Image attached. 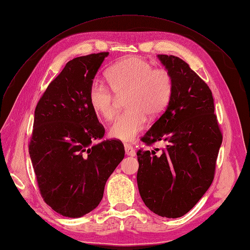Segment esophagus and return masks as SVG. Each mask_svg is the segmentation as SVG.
Segmentation results:
<instances>
[{
  "mask_svg": "<svg viewBox=\"0 0 250 250\" xmlns=\"http://www.w3.org/2000/svg\"><path fill=\"white\" fill-rule=\"evenodd\" d=\"M124 148H125L126 155H128V156H134L135 155V150L129 145V144H125Z\"/></svg>",
  "mask_w": 250,
  "mask_h": 250,
  "instance_id": "esophagus-1",
  "label": "esophagus"
}]
</instances>
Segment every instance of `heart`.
Listing matches in <instances>:
<instances>
[{"label": "heart", "mask_w": 250, "mask_h": 250, "mask_svg": "<svg viewBox=\"0 0 250 250\" xmlns=\"http://www.w3.org/2000/svg\"><path fill=\"white\" fill-rule=\"evenodd\" d=\"M106 77L117 97L126 95L124 106L127 110L112 123L109 135L112 139L131 142L145 128L147 116L156 118L168 106L173 88L172 78L166 70L153 69L147 60L138 56L126 57L111 65ZM114 95L98 80H94L89 86L90 106L106 121H110L116 113Z\"/></svg>", "instance_id": "b5f03b06"}]
</instances>
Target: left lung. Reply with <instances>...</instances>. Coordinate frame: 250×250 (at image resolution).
<instances>
[{
  "mask_svg": "<svg viewBox=\"0 0 250 250\" xmlns=\"http://www.w3.org/2000/svg\"><path fill=\"white\" fill-rule=\"evenodd\" d=\"M173 82L165 112L142 138L162 150H139L137 181L145 206L154 214L178 218L191 210L214 179L222 134L208 84L183 59L157 55Z\"/></svg>",
  "mask_w": 250,
  "mask_h": 250,
  "instance_id": "1",
  "label": "left lung"
}]
</instances>
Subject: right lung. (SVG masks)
<instances>
[{
    "label": "right lung",
    "mask_w": 250,
    "mask_h": 250,
    "mask_svg": "<svg viewBox=\"0 0 250 250\" xmlns=\"http://www.w3.org/2000/svg\"><path fill=\"white\" fill-rule=\"evenodd\" d=\"M108 52L74 58L53 80L34 112L29 154L42 198L56 213L79 218L95 209L122 162L123 144L106 140L88 101L89 86Z\"/></svg>",
    "instance_id": "obj_1"
}]
</instances>
